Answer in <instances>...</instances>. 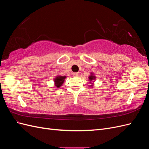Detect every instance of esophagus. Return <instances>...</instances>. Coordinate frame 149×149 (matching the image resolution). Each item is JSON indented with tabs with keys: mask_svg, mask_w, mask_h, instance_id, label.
<instances>
[{
	"mask_svg": "<svg viewBox=\"0 0 149 149\" xmlns=\"http://www.w3.org/2000/svg\"><path fill=\"white\" fill-rule=\"evenodd\" d=\"M79 75V74L78 73H73V76H74V77H77V76H78Z\"/></svg>",
	"mask_w": 149,
	"mask_h": 149,
	"instance_id": "1",
	"label": "esophagus"
}]
</instances>
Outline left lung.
<instances>
[{"label":"left lung","mask_w":149,"mask_h":149,"mask_svg":"<svg viewBox=\"0 0 149 149\" xmlns=\"http://www.w3.org/2000/svg\"><path fill=\"white\" fill-rule=\"evenodd\" d=\"M95 79H96L95 76H94V74L93 73H91V75L89 76V79L90 81H92L93 80H94ZM90 83H91V82H90ZM91 84H92L91 86H93V83H91Z\"/></svg>","instance_id":"8db88e82"}]
</instances>
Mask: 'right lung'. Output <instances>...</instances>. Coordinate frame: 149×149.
<instances>
[{
  "mask_svg": "<svg viewBox=\"0 0 149 149\" xmlns=\"http://www.w3.org/2000/svg\"><path fill=\"white\" fill-rule=\"evenodd\" d=\"M66 78V76H57L54 79V81H55V86L57 88H60L61 86L63 83H64L65 79Z\"/></svg>",
  "mask_w": 149,
  "mask_h": 149,
  "instance_id": "obj_1",
  "label": "right lung"
}]
</instances>
